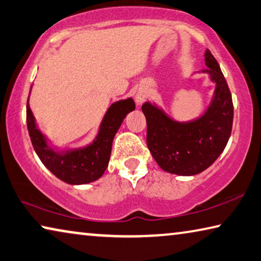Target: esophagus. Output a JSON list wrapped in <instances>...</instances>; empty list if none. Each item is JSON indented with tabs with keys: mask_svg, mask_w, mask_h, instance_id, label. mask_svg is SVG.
Listing matches in <instances>:
<instances>
[{
	"mask_svg": "<svg viewBox=\"0 0 261 261\" xmlns=\"http://www.w3.org/2000/svg\"><path fill=\"white\" fill-rule=\"evenodd\" d=\"M144 100H145V94H143V93H137V94H136V102H137L138 105H140V103H143Z\"/></svg>",
	"mask_w": 261,
	"mask_h": 261,
	"instance_id": "obj_1",
	"label": "esophagus"
}]
</instances>
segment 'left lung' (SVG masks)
<instances>
[{"label":"left lung","instance_id":"left-lung-1","mask_svg":"<svg viewBox=\"0 0 261 261\" xmlns=\"http://www.w3.org/2000/svg\"><path fill=\"white\" fill-rule=\"evenodd\" d=\"M208 73L216 82L212 105L203 116L193 122L173 121L163 110L144 103L146 117V143L156 164L168 173L195 175L203 172L220 156L230 138L233 121L232 97L217 60L205 51Z\"/></svg>","mask_w":261,"mask_h":261}]
</instances>
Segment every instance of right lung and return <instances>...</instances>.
Here are the masks:
<instances>
[{"label":"right lung","instance_id":"1","mask_svg":"<svg viewBox=\"0 0 261 261\" xmlns=\"http://www.w3.org/2000/svg\"><path fill=\"white\" fill-rule=\"evenodd\" d=\"M136 106L132 98L121 100L111 105L103 118L100 131L93 144L80 150L68 151L60 154L47 146L46 139L37 129L35 117L27 103V125L32 146L41 163L58 179L69 185H85L100 179L108 167L113 140L119 126Z\"/></svg>","mask_w":261,"mask_h":261}]
</instances>
